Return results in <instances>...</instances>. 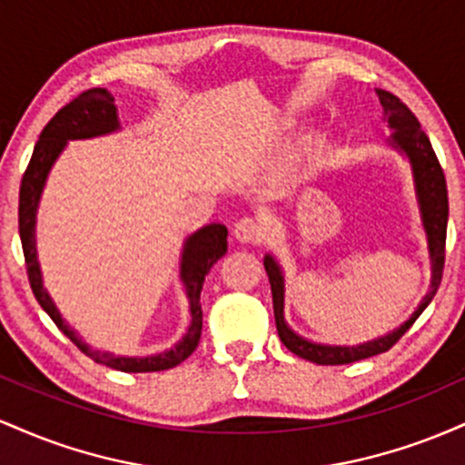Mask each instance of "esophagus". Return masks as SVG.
<instances>
[{"instance_id":"1","label":"esophagus","mask_w":465,"mask_h":465,"mask_svg":"<svg viewBox=\"0 0 465 465\" xmlns=\"http://www.w3.org/2000/svg\"><path fill=\"white\" fill-rule=\"evenodd\" d=\"M233 236L242 244H258L264 238V227L255 218H240L233 225Z\"/></svg>"}]
</instances>
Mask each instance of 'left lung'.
I'll use <instances>...</instances> for the list:
<instances>
[{
    "label": "left lung",
    "instance_id": "obj_1",
    "mask_svg": "<svg viewBox=\"0 0 465 465\" xmlns=\"http://www.w3.org/2000/svg\"><path fill=\"white\" fill-rule=\"evenodd\" d=\"M378 100H381L382 111H385V120L389 129H393L391 146L407 154L411 163V173H413L415 196H418L421 225L426 232V242H429V258H430V286L424 300L420 302L418 311L404 322L400 328L393 330L381 339L367 341L361 345H322L312 343V341L303 339L297 332H292L284 322V273H282L280 264L273 255H264V269L271 282V292H273V312L277 334H280L282 343L286 345L292 354L300 359H306L317 365H348V362L370 359V356L382 354V351L391 350L393 345L402 339L415 319L424 312V308L433 302L437 288H440L441 273H444V260H446V225H448V190L446 177L441 170L437 154L430 146L429 137L421 131L418 117L411 114V109L398 95L385 92V89H376Z\"/></svg>",
    "mask_w": 465,
    "mask_h": 465
}]
</instances>
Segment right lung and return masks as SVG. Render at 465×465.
<instances>
[{"instance_id":"1","label":"right lung","mask_w":465,"mask_h":465,"mask_svg":"<svg viewBox=\"0 0 465 465\" xmlns=\"http://www.w3.org/2000/svg\"><path fill=\"white\" fill-rule=\"evenodd\" d=\"M120 129L117 122V109L114 104V95L106 89H87L74 98L72 103L63 106L58 114L52 117L41 131L39 142H36L35 153H32L28 168H25L24 179H21L19 188V236L21 247H24L25 269H28L30 288L35 292L36 302L41 308L50 314V319L58 325L63 334L72 341L80 351L89 356V359L100 362V365L111 367L117 371H163L170 367H177L183 362L192 351L196 350L201 339L203 330V311H201V291L205 275L214 266L223 255L227 253V227L221 223H212V225L199 229L185 240L183 253H181V269L179 277L185 286V295L190 302V314L192 322L188 332L179 341L174 348L162 354L143 356V359H135V356H115L111 351L92 350L74 328H69L65 319L61 317L58 308L52 302L50 292L44 288V277H41L39 260H36V238H35V225H36V210H39V199L44 194V185L50 174L52 165L67 146L69 140H89V137L106 135Z\"/></svg>"}]
</instances>
